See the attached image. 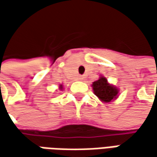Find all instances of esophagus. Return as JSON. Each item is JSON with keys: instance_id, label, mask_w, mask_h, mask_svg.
Instances as JSON below:
<instances>
[{"instance_id": "esophagus-1", "label": "esophagus", "mask_w": 157, "mask_h": 157, "mask_svg": "<svg viewBox=\"0 0 157 157\" xmlns=\"http://www.w3.org/2000/svg\"><path fill=\"white\" fill-rule=\"evenodd\" d=\"M78 80H82V79H83L82 76H78Z\"/></svg>"}]
</instances>
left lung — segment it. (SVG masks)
Listing matches in <instances>:
<instances>
[{
	"label": "left lung",
	"mask_w": 157,
	"mask_h": 157,
	"mask_svg": "<svg viewBox=\"0 0 157 157\" xmlns=\"http://www.w3.org/2000/svg\"><path fill=\"white\" fill-rule=\"evenodd\" d=\"M93 89L95 95L104 102H110L116 98L118 94L117 88L109 85L104 77H100L97 81L93 83Z\"/></svg>",
	"instance_id": "obj_1"
}]
</instances>
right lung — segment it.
Listing matches in <instances>:
<instances>
[{"label":"right lung","mask_w":157,"mask_h":157,"mask_svg":"<svg viewBox=\"0 0 157 157\" xmlns=\"http://www.w3.org/2000/svg\"><path fill=\"white\" fill-rule=\"evenodd\" d=\"M61 88H62V87H61Z\"/></svg>","instance_id":"obj_1"}]
</instances>
